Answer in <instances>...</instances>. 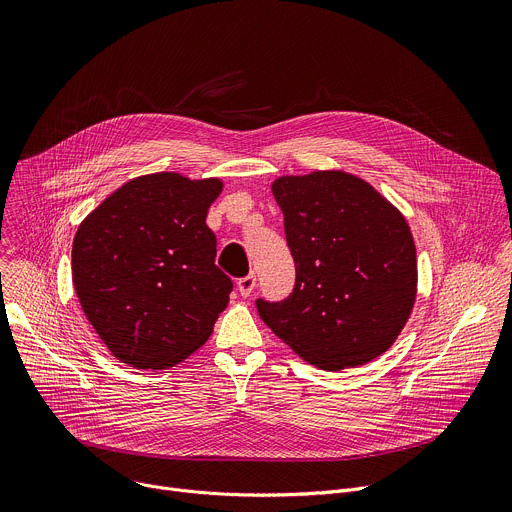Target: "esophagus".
I'll return each instance as SVG.
<instances>
[{"label":"esophagus","instance_id":"1","mask_svg":"<svg viewBox=\"0 0 512 512\" xmlns=\"http://www.w3.org/2000/svg\"><path fill=\"white\" fill-rule=\"evenodd\" d=\"M255 285H257V277H255V273H249V275H245V277H241V279L237 281L239 294H241L243 298H247V296H251V294H253Z\"/></svg>","mask_w":512,"mask_h":512}]
</instances>
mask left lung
Segmentation results:
<instances>
[{
	"label": "left lung",
	"mask_w": 512,
	"mask_h": 512,
	"mask_svg": "<svg viewBox=\"0 0 512 512\" xmlns=\"http://www.w3.org/2000/svg\"><path fill=\"white\" fill-rule=\"evenodd\" d=\"M271 190L296 285L281 302L259 298L261 320L324 371L377 358L403 330L417 291L403 214L369 182L338 170L281 176Z\"/></svg>",
	"instance_id": "left-lung-1"
}]
</instances>
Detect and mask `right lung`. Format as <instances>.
Returning a JSON list of instances; mask_svg holds the SVG:
<instances>
[{
    "instance_id": "1",
    "label": "right lung",
    "mask_w": 512,
    "mask_h": 512,
    "mask_svg": "<svg viewBox=\"0 0 512 512\" xmlns=\"http://www.w3.org/2000/svg\"><path fill=\"white\" fill-rule=\"evenodd\" d=\"M218 178L174 172L117 188L81 223L72 243V283L105 346L135 369L182 362L212 334L233 281L214 265L206 225Z\"/></svg>"
}]
</instances>
